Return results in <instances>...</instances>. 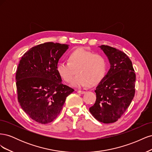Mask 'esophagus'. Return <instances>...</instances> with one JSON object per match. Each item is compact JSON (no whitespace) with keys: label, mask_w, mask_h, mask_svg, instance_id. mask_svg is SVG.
Segmentation results:
<instances>
[{"label":"esophagus","mask_w":152,"mask_h":152,"mask_svg":"<svg viewBox=\"0 0 152 152\" xmlns=\"http://www.w3.org/2000/svg\"><path fill=\"white\" fill-rule=\"evenodd\" d=\"M77 92L78 93H80V94H85V93H86V91H80V90H78V91H77Z\"/></svg>","instance_id":"obj_1"}]
</instances>
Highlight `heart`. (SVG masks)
Instances as JSON below:
<instances>
[{"mask_svg": "<svg viewBox=\"0 0 152 152\" xmlns=\"http://www.w3.org/2000/svg\"><path fill=\"white\" fill-rule=\"evenodd\" d=\"M108 62L102 54L84 48L73 50L68 56V61H61L57 65V72L66 82H70L75 72L77 75L72 81V86L85 87L98 84L106 75Z\"/></svg>", "mask_w": 152, "mask_h": 152, "instance_id": "obj_1", "label": "heart"}]
</instances>
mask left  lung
I'll use <instances>...</instances> for the list:
<instances>
[{"instance_id":"1","label":"left lung","mask_w":152,"mask_h":152,"mask_svg":"<svg viewBox=\"0 0 152 152\" xmlns=\"http://www.w3.org/2000/svg\"><path fill=\"white\" fill-rule=\"evenodd\" d=\"M98 48L107 56L110 66L94 91L96 100L89 112L99 122L113 123L134 98L136 75L131 59L124 52L104 45Z\"/></svg>"}]
</instances>
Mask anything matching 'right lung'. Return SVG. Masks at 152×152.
Segmentation results:
<instances>
[{"instance_id":"add662e5","label":"right lung","mask_w":152,"mask_h":152,"mask_svg":"<svg viewBox=\"0 0 152 152\" xmlns=\"http://www.w3.org/2000/svg\"><path fill=\"white\" fill-rule=\"evenodd\" d=\"M69 45L45 42L31 48L22 56L16 71L18 100L34 121L45 124L60 113L74 90L62 84L57 72L59 59Z\"/></svg>"}]
</instances>
